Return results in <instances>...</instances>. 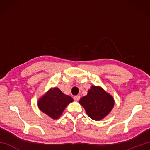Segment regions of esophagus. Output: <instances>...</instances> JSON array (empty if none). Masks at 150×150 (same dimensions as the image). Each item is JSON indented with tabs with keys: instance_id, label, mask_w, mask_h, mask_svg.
I'll use <instances>...</instances> for the list:
<instances>
[{
	"instance_id": "obj_1",
	"label": "esophagus",
	"mask_w": 150,
	"mask_h": 150,
	"mask_svg": "<svg viewBox=\"0 0 150 150\" xmlns=\"http://www.w3.org/2000/svg\"><path fill=\"white\" fill-rule=\"evenodd\" d=\"M80 95H75V96L74 97V100H76V101H78L79 100V99H80Z\"/></svg>"
}]
</instances>
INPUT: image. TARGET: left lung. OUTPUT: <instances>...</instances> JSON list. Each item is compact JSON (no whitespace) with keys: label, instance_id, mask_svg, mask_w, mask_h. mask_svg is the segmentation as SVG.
<instances>
[{"label":"left lung","instance_id":"8db88e82","mask_svg":"<svg viewBox=\"0 0 150 150\" xmlns=\"http://www.w3.org/2000/svg\"><path fill=\"white\" fill-rule=\"evenodd\" d=\"M79 103L83 106L88 115L94 120H100L106 117L115 105L114 98L98 86H91L86 96L82 97Z\"/></svg>","mask_w":150,"mask_h":150}]
</instances>
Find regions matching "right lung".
I'll use <instances>...</instances> for the list:
<instances>
[{"mask_svg":"<svg viewBox=\"0 0 150 150\" xmlns=\"http://www.w3.org/2000/svg\"><path fill=\"white\" fill-rule=\"evenodd\" d=\"M73 101L69 95H65L58 88H52L39 98L38 107L41 111L52 119H58L68 105Z\"/></svg>","mask_w":150,"mask_h":150,"instance_id":"right-lung-1","label":"right lung"}]
</instances>
